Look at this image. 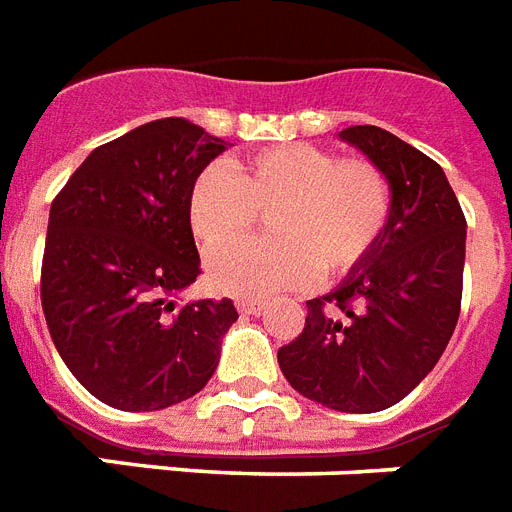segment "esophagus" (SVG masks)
<instances>
[{
  "mask_svg": "<svg viewBox=\"0 0 512 512\" xmlns=\"http://www.w3.org/2000/svg\"><path fill=\"white\" fill-rule=\"evenodd\" d=\"M235 306H237V312H240V314H261V312H264V301H259V298H237Z\"/></svg>",
  "mask_w": 512,
  "mask_h": 512,
  "instance_id": "esophagus-1",
  "label": "esophagus"
}]
</instances>
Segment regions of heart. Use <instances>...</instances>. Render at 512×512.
Wrapping results in <instances>:
<instances>
[{"label":"heart","instance_id":"b5f03b06","mask_svg":"<svg viewBox=\"0 0 512 512\" xmlns=\"http://www.w3.org/2000/svg\"><path fill=\"white\" fill-rule=\"evenodd\" d=\"M388 211L391 190L370 161H338L330 150L298 142L240 155L227 166L211 163L187 195L192 237L214 256L211 285L243 298L304 288L317 267L322 275L349 272L378 243ZM256 213L270 215V243L233 249Z\"/></svg>","mask_w":512,"mask_h":512}]
</instances>
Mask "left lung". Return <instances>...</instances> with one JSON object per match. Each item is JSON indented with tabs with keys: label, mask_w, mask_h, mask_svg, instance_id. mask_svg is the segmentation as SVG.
Listing matches in <instances>:
<instances>
[{
	"label": "left lung",
	"mask_w": 512,
	"mask_h": 512,
	"mask_svg": "<svg viewBox=\"0 0 512 512\" xmlns=\"http://www.w3.org/2000/svg\"><path fill=\"white\" fill-rule=\"evenodd\" d=\"M386 177L391 211L378 243L327 296L306 301V325L277 351L298 394L338 412L402 402L436 367L463 301V208L428 155L378 126L338 132Z\"/></svg>",
	"instance_id": "8db88e82"
}]
</instances>
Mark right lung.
<instances>
[{
    "label": "right lung",
    "instance_id": "right-lung-1",
    "mask_svg": "<svg viewBox=\"0 0 512 512\" xmlns=\"http://www.w3.org/2000/svg\"><path fill=\"white\" fill-rule=\"evenodd\" d=\"M230 142L161 118L100 145L49 208L42 309L73 378L108 407L166 410L206 386L230 298L177 304L200 275L187 195Z\"/></svg>",
    "mask_w": 512,
    "mask_h": 512
}]
</instances>
